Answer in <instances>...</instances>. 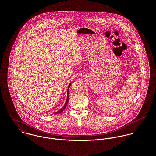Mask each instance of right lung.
Returning a JSON list of instances; mask_svg holds the SVG:
<instances>
[{
	"label": "right lung",
	"mask_w": 156,
	"mask_h": 156,
	"mask_svg": "<svg viewBox=\"0 0 156 156\" xmlns=\"http://www.w3.org/2000/svg\"><path fill=\"white\" fill-rule=\"evenodd\" d=\"M70 85H71V83L68 85V89H67V101H66V103H65V105L63 106V108L61 109V110H59V111L57 112H56V113H55V114H58V113H61L63 111L64 109H65V108H66V106H67V104H68V100H69V94H68V90H69V87H70Z\"/></svg>",
	"instance_id": "1"
}]
</instances>
